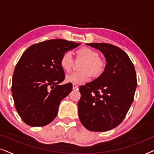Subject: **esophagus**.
Segmentation results:
<instances>
[{
  "instance_id": "obj_1",
  "label": "esophagus",
  "mask_w": 154,
  "mask_h": 154,
  "mask_svg": "<svg viewBox=\"0 0 154 154\" xmlns=\"http://www.w3.org/2000/svg\"><path fill=\"white\" fill-rule=\"evenodd\" d=\"M72 88H73V90H75V89H77L78 88H79V86H78L76 84H73Z\"/></svg>"
}]
</instances>
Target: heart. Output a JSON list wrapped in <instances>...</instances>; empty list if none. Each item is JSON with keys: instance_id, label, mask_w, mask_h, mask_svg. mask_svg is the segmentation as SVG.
<instances>
[{"instance_id": "1", "label": "heart", "mask_w": 154, "mask_h": 154, "mask_svg": "<svg viewBox=\"0 0 154 154\" xmlns=\"http://www.w3.org/2000/svg\"><path fill=\"white\" fill-rule=\"evenodd\" d=\"M77 57L83 59L80 69L82 71L73 72L66 75L65 81L73 84H83L87 82L91 76V72L94 77L98 76L104 70V62L99 57V53L91 48L83 47L76 52ZM60 66L64 71L69 72L72 68L73 60L70 52L62 54L60 61Z\"/></svg>"}]
</instances>
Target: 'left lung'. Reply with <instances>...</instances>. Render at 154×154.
I'll list each match as a JSON object with an SVG mask.
<instances>
[{"mask_svg": "<svg viewBox=\"0 0 154 154\" xmlns=\"http://www.w3.org/2000/svg\"><path fill=\"white\" fill-rule=\"evenodd\" d=\"M86 45L102 52L106 64L97 79L79 88V116L86 129L106 132L123 121L133 102L135 69L128 54L119 47L109 43Z\"/></svg>", "mask_w": 154, "mask_h": 154, "instance_id": "left-lung-1", "label": "left lung"}]
</instances>
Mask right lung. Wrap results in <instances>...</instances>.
<instances>
[{
    "label": "right lung",
    "instance_id": "right-lung-1",
    "mask_svg": "<svg viewBox=\"0 0 154 154\" xmlns=\"http://www.w3.org/2000/svg\"><path fill=\"white\" fill-rule=\"evenodd\" d=\"M81 43L53 39L26 49L13 73L12 94L21 119L32 127L45 126L55 119L59 105L72 90L60 66L62 54ZM51 88L49 89V88Z\"/></svg>",
    "mask_w": 154,
    "mask_h": 154
}]
</instances>
